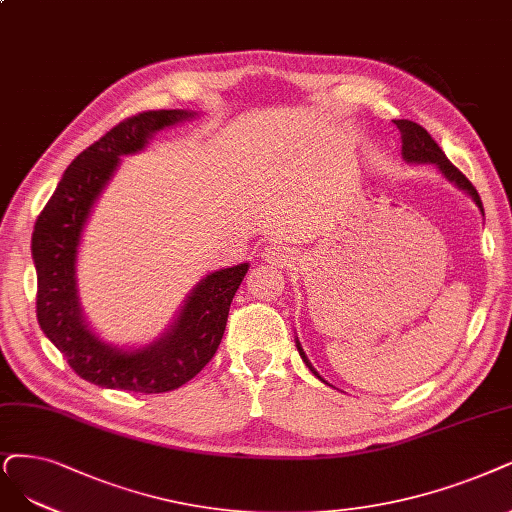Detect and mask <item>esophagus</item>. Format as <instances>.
<instances>
[{"mask_svg": "<svg viewBox=\"0 0 512 512\" xmlns=\"http://www.w3.org/2000/svg\"><path fill=\"white\" fill-rule=\"evenodd\" d=\"M263 261L270 263V266H278V268H289L291 263L295 261V255L293 251L289 249V246H280V244H272V246H266L261 253Z\"/></svg>", "mask_w": 512, "mask_h": 512, "instance_id": "1", "label": "esophagus"}]
</instances>
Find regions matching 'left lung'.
Masks as SVG:
<instances>
[{"mask_svg":"<svg viewBox=\"0 0 512 512\" xmlns=\"http://www.w3.org/2000/svg\"><path fill=\"white\" fill-rule=\"evenodd\" d=\"M394 124H396V128L401 130V141H403L401 154H403V160H405L407 164H434V166H437V168L441 170V175H443L449 183H453L458 189H462L464 194H468V196L472 198V202H475V204L479 206L481 215L485 217L483 204H481V198H479V194H477V189L472 187V183L460 173V170L445 158L443 149L437 145V141H434V139L428 135L426 128H422L420 124H415V122H411V120H394ZM295 346H297V350H299L301 361L306 363V367L318 377L320 382H325L323 377L318 375V371L312 367V363L308 361V356H306L304 348H301L297 337H295ZM325 384H329V382H325ZM329 386H331V384H329Z\"/></svg>","mask_w":512,"mask_h":512,"instance_id":"obj_1","label":"left lung"}]
</instances>
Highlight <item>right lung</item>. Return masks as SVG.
<instances>
[{
  "mask_svg": "<svg viewBox=\"0 0 512 512\" xmlns=\"http://www.w3.org/2000/svg\"><path fill=\"white\" fill-rule=\"evenodd\" d=\"M196 111H143L111 128L75 158L35 221L37 323L82 380L143 394L168 392L202 371L217 352L232 299L249 263L206 274L183 299L170 327L141 348H118L90 329L80 304L78 253L84 227L122 156L139 154L156 132L192 120Z\"/></svg>",
  "mask_w": 512,
  "mask_h": 512,
  "instance_id": "add662e5",
  "label": "right lung"
}]
</instances>
